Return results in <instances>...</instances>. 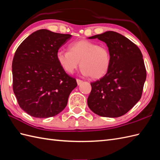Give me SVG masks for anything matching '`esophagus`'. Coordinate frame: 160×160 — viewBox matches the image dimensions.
I'll return each mask as SVG.
<instances>
[{"label":"esophagus","mask_w":160,"mask_h":160,"mask_svg":"<svg viewBox=\"0 0 160 160\" xmlns=\"http://www.w3.org/2000/svg\"><path fill=\"white\" fill-rule=\"evenodd\" d=\"M77 84H78V86H79V85H81V83H83V81L81 80V79H77Z\"/></svg>","instance_id":"obj_1"}]
</instances>
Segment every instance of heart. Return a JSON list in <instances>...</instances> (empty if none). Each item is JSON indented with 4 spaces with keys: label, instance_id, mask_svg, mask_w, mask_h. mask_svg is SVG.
<instances>
[{
    "label": "heart",
    "instance_id": "1",
    "mask_svg": "<svg viewBox=\"0 0 160 160\" xmlns=\"http://www.w3.org/2000/svg\"><path fill=\"white\" fill-rule=\"evenodd\" d=\"M56 57L66 73L72 74L79 63L81 73L94 79L105 76L111 65L108 48L87 40L72 42L68 45V51L59 50Z\"/></svg>",
    "mask_w": 160,
    "mask_h": 160
}]
</instances>
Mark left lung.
Here are the masks:
<instances>
[{
    "label": "left lung",
    "mask_w": 160,
    "mask_h": 160,
    "mask_svg": "<svg viewBox=\"0 0 160 160\" xmlns=\"http://www.w3.org/2000/svg\"><path fill=\"white\" fill-rule=\"evenodd\" d=\"M89 38L105 42L111 55V65L103 77L90 83L88 107L102 117L121 116L141 98L147 77L142 54L133 42L114 31Z\"/></svg>",
    "instance_id": "left-lung-1"
}]
</instances>
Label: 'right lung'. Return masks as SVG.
<instances>
[{
	"label": "right lung",
	"mask_w": 160,
	"mask_h": 160,
	"mask_svg": "<svg viewBox=\"0 0 160 160\" xmlns=\"http://www.w3.org/2000/svg\"><path fill=\"white\" fill-rule=\"evenodd\" d=\"M70 34L40 29L18 47L12 62L13 90L20 107L35 118L58 114L77 86L62 69L57 52L71 38Z\"/></svg>",
	"instance_id": "add662e5"
}]
</instances>
